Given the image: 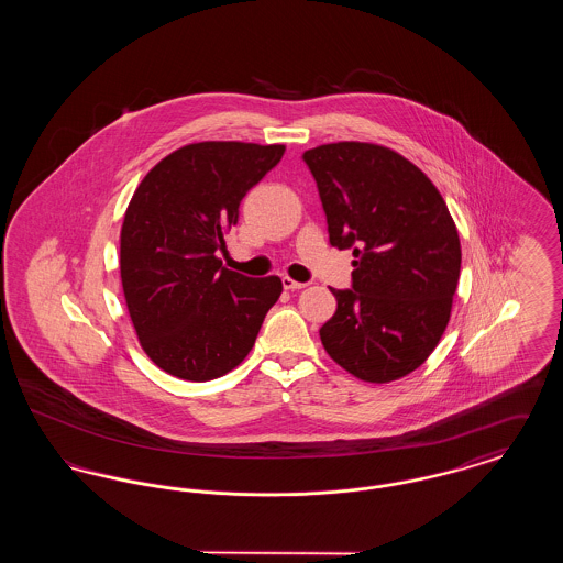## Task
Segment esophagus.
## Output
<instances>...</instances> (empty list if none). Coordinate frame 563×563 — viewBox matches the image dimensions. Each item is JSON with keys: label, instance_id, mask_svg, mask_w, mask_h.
I'll list each match as a JSON object with an SVG mask.
<instances>
[{"label": "esophagus", "instance_id": "34e87169", "mask_svg": "<svg viewBox=\"0 0 563 563\" xmlns=\"http://www.w3.org/2000/svg\"><path fill=\"white\" fill-rule=\"evenodd\" d=\"M283 287H285L287 291H299V289L306 287V283H297L294 278H289V276H283Z\"/></svg>", "mask_w": 563, "mask_h": 563}]
</instances>
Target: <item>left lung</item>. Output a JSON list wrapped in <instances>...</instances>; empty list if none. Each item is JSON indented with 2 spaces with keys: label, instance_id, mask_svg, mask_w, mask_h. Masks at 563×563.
Masks as SVG:
<instances>
[{
  "label": "left lung",
  "instance_id": "8db88e82",
  "mask_svg": "<svg viewBox=\"0 0 563 563\" xmlns=\"http://www.w3.org/2000/svg\"><path fill=\"white\" fill-rule=\"evenodd\" d=\"M331 246L352 249V287L331 289L327 354L365 382L418 369L439 344L460 278V239L429 177L397 152L342 141L303 152Z\"/></svg>",
  "mask_w": 563,
  "mask_h": 563
}]
</instances>
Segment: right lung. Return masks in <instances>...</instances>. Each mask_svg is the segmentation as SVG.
<instances>
[{"label":"right lung","instance_id":"add662e5","mask_svg":"<svg viewBox=\"0 0 563 563\" xmlns=\"http://www.w3.org/2000/svg\"><path fill=\"white\" fill-rule=\"evenodd\" d=\"M283 154L285 145L191 143L134 191L120 234L122 289L141 346L166 374L207 382L232 372L283 294L278 276L249 278L214 255L246 191Z\"/></svg>","mask_w":563,"mask_h":563}]
</instances>
